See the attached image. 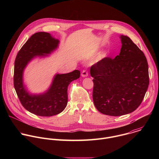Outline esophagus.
Masks as SVG:
<instances>
[{
  "mask_svg": "<svg viewBox=\"0 0 159 159\" xmlns=\"http://www.w3.org/2000/svg\"><path fill=\"white\" fill-rule=\"evenodd\" d=\"M81 75H82V77H87V76H88V72H87L86 70H84L82 72Z\"/></svg>",
  "mask_w": 159,
  "mask_h": 159,
  "instance_id": "1",
  "label": "esophagus"
}]
</instances>
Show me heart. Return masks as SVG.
<instances>
[{
    "instance_id": "1",
    "label": "heart",
    "mask_w": 159,
    "mask_h": 159,
    "mask_svg": "<svg viewBox=\"0 0 159 159\" xmlns=\"http://www.w3.org/2000/svg\"><path fill=\"white\" fill-rule=\"evenodd\" d=\"M101 58V57H99V58Z\"/></svg>"
}]
</instances>
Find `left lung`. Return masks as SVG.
<instances>
[{"label":"left lung","mask_w":159,"mask_h":159,"mask_svg":"<svg viewBox=\"0 0 159 159\" xmlns=\"http://www.w3.org/2000/svg\"><path fill=\"white\" fill-rule=\"evenodd\" d=\"M122 46L114 59L106 57L90 67L94 77L93 98L104 115L129 114L142 103L149 84L148 66L143 52L126 36H120Z\"/></svg>","instance_id":"left-lung-1"}]
</instances>
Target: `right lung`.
Wrapping results in <instances>:
<instances>
[{"label": "right lung", "instance_id": "obj_1", "mask_svg": "<svg viewBox=\"0 0 159 159\" xmlns=\"http://www.w3.org/2000/svg\"><path fill=\"white\" fill-rule=\"evenodd\" d=\"M59 40L50 33L38 32L33 34L19 51L14 63V85L19 99L26 110L37 116H52L59 114L68 102L67 89L70 83L80 77L75 70L64 74H56L51 86L41 94H31L23 84V72L35 57H45L57 48Z\"/></svg>", "mask_w": 159, "mask_h": 159}]
</instances>
